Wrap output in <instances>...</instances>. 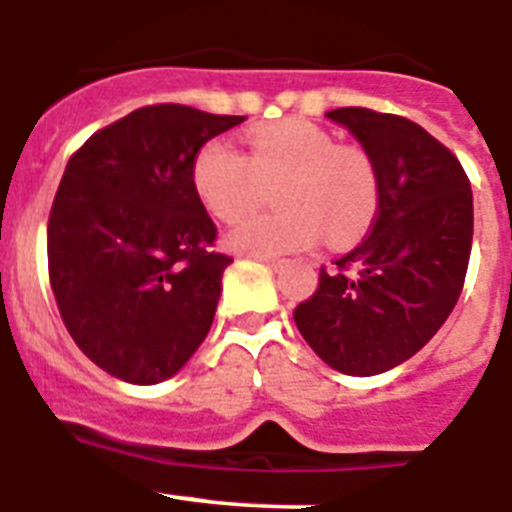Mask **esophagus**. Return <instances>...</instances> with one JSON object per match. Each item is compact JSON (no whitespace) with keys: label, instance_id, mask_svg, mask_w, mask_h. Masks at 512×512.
I'll use <instances>...</instances> for the list:
<instances>
[{"label":"esophagus","instance_id":"1","mask_svg":"<svg viewBox=\"0 0 512 512\" xmlns=\"http://www.w3.org/2000/svg\"><path fill=\"white\" fill-rule=\"evenodd\" d=\"M255 257V260H260V262H265L267 267H270V270H280V267L285 265V257H273V255H252Z\"/></svg>","mask_w":512,"mask_h":512}]
</instances>
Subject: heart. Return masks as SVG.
<instances>
[{"label": "heart", "instance_id": "b5f03b06", "mask_svg": "<svg viewBox=\"0 0 512 512\" xmlns=\"http://www.w3.org/2000/svg\"><path fill=\"white\" fill-rule=\"evenodd\" d=\"M191 186L222 222L245 216L265 188L280 186L278 214L252 216L227 232L229 250L245 255L306 250L321 234L347 247L365 237L380 209V176L370 155L303 119L257 127L250 158L224 137L204 142L191 163Z\"/></svg>", "mask_w": 512, "mask_h": 512}]
</instances>
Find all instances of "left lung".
I'll return each mask as SVG.
<instances>
[{
    "label": "left lung",
    "mask_w": 512,
    "mask_h": 512,
    "mask_svg": "<svg viewBox=\"0 0 512 512\" xmlns=\"http://www.w3.org/2000/svg\"><path fill=\"white\" fill-rule=\"evenodd\" d=\"M367 150L380 209L362 245L321 267L293 311L326 365L370 377L411 359L441 329L472 252V188L462 163L421 124L365 107L326 112Z\"/></svg>",
    "instance_id": "left-lung-1"
}]
</instances>
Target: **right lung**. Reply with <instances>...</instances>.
<instances>
[{
	"label": "right lung",
	"mask_w": 512,
	"mask_h": 512,
	"mask_svg": "<svg viewBox=\"0 0 512 512\" xmlns=\"http://www.w3.org/2000/svg\"><path fill=\"white\" fill-rule=\"evenodd\" d=\"M239 122L150 104L68 160L48 219L50 288L78 349L119 380H168L209 334L232 257L214 250L191 163Z\"/></svg>",
	"instance_id": "obj_1"
}]
</instances>
